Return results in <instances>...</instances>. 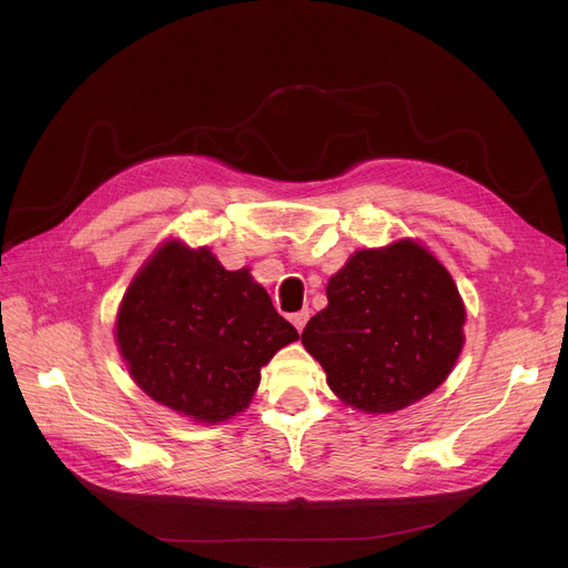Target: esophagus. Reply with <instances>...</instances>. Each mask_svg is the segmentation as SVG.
I'll return each instance as SVG.
<instances>
[{
    "instance_id": "esophagus-1",
    "label": "esophagus",
    "mask_w": 568,
    "mask_h": 568,
    "mask_svg": "<svg viewBox=\"0 0 568 568\" xmlns=\"http://www.w3.org/2000/svg\"><path fill=\"white\" fill-rule=\"evenodd\" d=\"M308 317H311V313L308 311H300V313H292L290 315V322L296 326V329H304V326H306V322H308Z\"/></svg>"
}]
</instances>
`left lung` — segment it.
<instances>
[{"mask_svg": "<svg viewBox=\"0 0 568 568\" xmlns=\"http://www.w3.org/2000/svg\"><path fill=\"white\" fill-rule=\"evenodd\" d=\"M326 300L302 343L356 409L396 412L428 396L463 349L458 287L414 242L356 251L326 285Z\"/></svg>", "mask_w": 568, "mask_h": 568, "instance_id": "8db88e82", "label": "left lung"}]
</instances>
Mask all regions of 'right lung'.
Segmentation results:
<instances>
[{"label": "right lung", "instance_id": "add662e5", "mask_svg": "<svg viewBox=\"0 0 568 568\" xmlns=\"http://www.w3.org/2000/svg\"><path fill=\"white\" fill-rule=\"evenodd\" d=\"M300 338L248 268L168 242L131 283L116 315L119 352L156 403L202 424L248 407L260 368Z\"/></svg>", "mask_w": 568, "mask_h": 568}]
</instances>
